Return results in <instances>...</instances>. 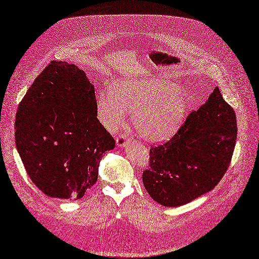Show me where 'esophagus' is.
Here are the masks:
<instances>
[{
	"label": "esophagus",
	"mask_w": 259,
	"mask_h": 259,
	"mask_svg": "<svg viewBox=\"0 0 259 259\" xmlns=\"http://www.w3.org/2000/svg\"><path fill=\"white\" fill-rule=\"evenodd\" d=\"M127 139H128V136H127V135H125V134H120L119 136L117 137V139H116L117 145H118L119 147H123V146L125 145V143H126Z\"/></svg>",
	"instance_id": "34e87169"
}]
</instances>
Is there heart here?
Wrapping results in <instances>:
<instances>
[{
	"label": "heart",
	"instance_id": "1",
	"mask_svg": "<svg viewBox=\"0 0 259 259\" xmlns=\"http://www.w3.org/2000/svg\"><path fill=\"white\" fill-rule=\"evenodd\" d=\"M133 111V124L140 136L158 142L179 127L187 98L174 83L157 78H121L113 82L110 92L97 98L98 118L109 131H115Z\"/></svg>",
	"mask_w": 259,
	"mask_h": 259
}]
</instances>
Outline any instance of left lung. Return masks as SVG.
Returning a JSON list of instances; mask_svg holds the SVG:
<instances>
[{
	"instance_id": "left-lung-1",
	"label": "left lung",
	"mask_w": 259,
	"mask_h": 259,
	"mask_svg": "<svg viewBox=\"0 0 259 259\" xmlns=\"http://www.w3.org/2000/svg\"><path fill=\"white\" fill-rule=\"evenodd\" d=\"M237 138L236 115L218 88L167 142L152 146L143 186L164 206H180L212 191L227 171Z\"/></svg>"
}]
</instances>
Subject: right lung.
Masks as SVG:
<instances>
[{"label": "right lung", "mask_w": 259, "mask_h": 259, "mask_svg": "<svg viewBox=\"0 0 259 259\" xmlns=\"http://www.w3.org/2000/svg\"><path fill=\"white\" fill-rule=\"evenodd\" d=\"M95 88L75 64L52 61L18 106L16 146L36 188L53 198H82L116 142L97 118Z\"/></svg>", "instance_id": "add662e5"}]
</instances>
